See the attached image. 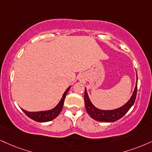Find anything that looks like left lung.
<instances>
[{"label":"left lung","mask_w":152,"mask_h":152,"mask_svg":"<svg viewBox=\"0 0 152 152\" xmlns=\"http://www.w3.org/2000/svg\"><path fill=\"white\" fill-rule=\"evenodd\" d=\"M137 92V81L136 83L134 93L131 98L129 100L125 105L122 106L120 108L113 110H102L96 108L95 106L91 103L88 96L86 89L85 88V94H84V102H85L86 108L88 114L90 115L95 120L98 122H113L118 120L119 119L122 118L128 112V110L131 108L132 106L134 103L136 99Z\"/></svg>","instance_id":"8db88e82"}]
</instances>
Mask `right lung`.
Instances as JSON below:
<instances>
[{
	"label": "right lung",
	"instance_id": "add662e5",
	"mask_svg": "<svg viewBox=\"0 0 152 152\" xmlns=\"http://www.w3.org/2000/svg\"><path fill=\"white\" fill-rule=\"evenodd\" d=\"M70 86L66 90V91L64 94L63 96H62L61 100L58 103L57 105L54 108L50 110L47 111H40V112H27V111L23 110V111L25 113L27 116H28L29 118L32 119V120H34L36 122H48L51 121V120H54V118H56L59 113H61L62 107H63L64 103V100L66 96L67 93L70 89Z\"/></svg>",
	"mask_w": 152,
	"mask_h": 152
}]
</instances>
